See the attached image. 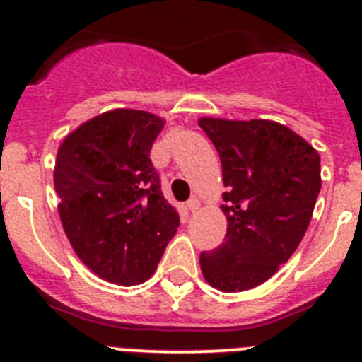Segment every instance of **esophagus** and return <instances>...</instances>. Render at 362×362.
Wrapping results in <instances>:
<instances>
[{
    "label": "esophagus",
    "mask_w": 362,
    "mask_h": 362,
    "mask_svg": "<svg viewBox=\"0 0 362 362\" xmlns=\"http://www.w3.org/2000/svg\"><path fill=\"white\" fill-rule=\"evenodd\" d=\"M185 204H187V208L192 211V214H194V211H198L199 206H202V203H199L198 198H191Z\"/></svg>",
    "instance_id": "esophagus-1"
}]
</instances>
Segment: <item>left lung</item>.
Masks as SVG:
<instances>
[{
	"instance_id": "obj_1",
	"label": "left lung",
	"mask_w": 362,
	"mask_h": 362,
	"mask_svg": "<svg viewBox=\"0 0 362 362\" xmlns=\"http://www.w3.org/2000/svg\"><path fill=\"white\" fill-rule=\"evenodd\" d=\"M222 163L228 233L202 252L204 280L214 289L242 293L279 272L298 249L319 196L320 156L291 127L275 120L202 117Z\"/></svg>"
}]
</instances>
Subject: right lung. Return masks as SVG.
<instances>
[{"label":"right lung","instance_id":"add662e5","mask_svg":"<svg viewBox=\"0 0 362 362\" xmlns=\"http://www.w3.org/2000/svg\"><path fill=\"white\" fill-rule=\"evenodd\" d=\"M164 122L115 108L80 124L57 148L61 224L80 261L107 282L127 287L151 279L180 224L148 158Z\"/></svg>","mask_w":362,"mask_h":362}]
</instances>
